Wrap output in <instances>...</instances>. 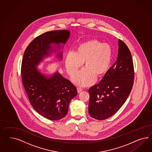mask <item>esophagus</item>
Here are the masks:
<instances>
[{
    "mask_svg": "<svg viewBox=\"0 0 152 152\" xmlns=\"http://www.w3.org/2000/svg\"><path fill=\"white\" fill-rule=\"evenodd\" d=\"M77 92H78V94H79V93H80V92L82 91V89H81V88H77Z\"/></svg>",
    "mask_w": 152,
    "mask_h": 152,
    "instance_id": "34e87169",
    "label": "esophagus"
}]
</instances>
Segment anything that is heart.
<instances>
[{"mask_svg":"<svg viewBox=\"0 0 152 152\" xmlns=\"http://www.w3.org/2000/svg\"><path fill=\"white\" fill-rule=\"evenodd\" d=\"M112 53V48L107 43L96 39L83 42L76 47L75 53L67 56L65 65L67 73L74 76L84 62L86 68L74 77L73 82L80 86H88L94 82L95 76L100 78L105 75L110 65Z\"/></svg>","mask_w":152,"mask_h":152,"instance_id":"1","label":"heart"}]
</instances>
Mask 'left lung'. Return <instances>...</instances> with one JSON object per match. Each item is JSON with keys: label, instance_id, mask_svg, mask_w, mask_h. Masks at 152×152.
Instances as JSON below:
<instances>
[{"label": "left lung", "instance_id": "obj_1", "mask_svg": "<svg viewBox=\"0 0 152 152\" xmlns=\"http://www.w3.org/2000/svg\"><path fill=\"white\" fill-rule=\"evenodd\" d=\"M118 44L117 60L101 82L88 90V113L95 119H106L115 114L124 104L133 86L134 69L130 51L121 39Z\"/></svg>", "mask_w": 152, "mask_h": 152}]
</instances>
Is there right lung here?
Listing matches in <instances>:
<instances>
[{
  "label": "right lung",
  "instance_id": "1",
  "mask_svg": "<svg viewBox=\"0 0 152 152\" xmlns=\"http://www.w3.org/2000/svg\"><path fill=\"white\" fill-rule=\"evenodd\" d=\"M69 36L67 30L44 33L29 43L23 54L22 80L29 100L38 113L51 120H60L66 115L69 102L77 95V89L58 72L47 78L38 71L36 66L49 55L51 44L65 43ZM60 56L62 58V54Z\"/></svg>",
  "mask_w": 152,
  "mask_h": 152
}]
</instances>
